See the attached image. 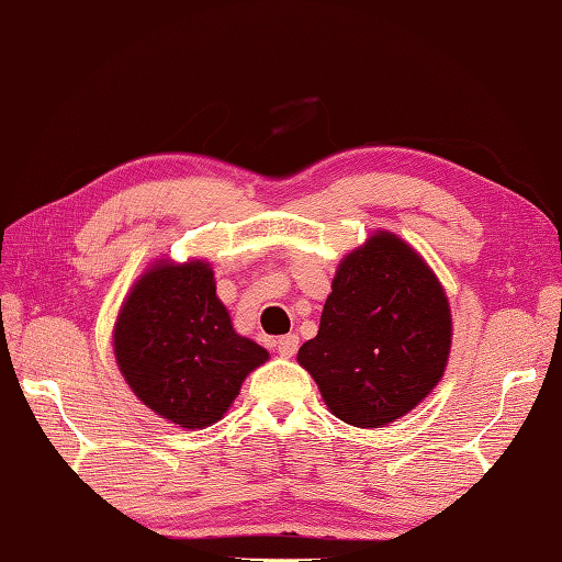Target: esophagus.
<instances>
[{
    "mask_svg": "<svg viewBox=\"0 0 562 562\" xmlns=\"http://www.w3.org/2000/svg\"><path fill=\"white\" fill-rule=\"evenodd\" d=\"M297 345H301V341H297V335H285V337H281V339L277 341L279 353H281L283 359H291L293 353L297 351Z\"/></svg>",
    "mask_w": 562,
    "mask_h": 562,
    "instance_id": "34e87169",
    "label": "esophagus"
}]
</instances>
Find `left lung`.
Masks as SVG:
<instances>
[{
  "label": "left lung",
  "mask_w": 562,
  "mask_h": 562,
  "mask_svg": "<svg viewBox=\"0 0 562 562\" xmlns=\"http://www.w3.org/2000/svg\"><path fill=\"white\" fill-rule=\"evenodd\" d=\"M451 337V305L437 273L403 237L375 231L339 261L317 335L297 349V363L331 415L378 429L439 385Z\"/></svg>",
  "instance_id": "1"
}]
</instances>
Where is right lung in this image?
I'll list each match as a JSON object with an SVG mask.
<instances>
[{"instance_id": "add662e5", "label": "right lung", "mask_w": 562, "mask_h": 562, "mask_svg": "<svg viewBox=\"0 0 562 562\" xmlns=\"http://www.w3.org/2000/svg\"><path fill=\"white\" fill-rule=\"evenodd\" d=\"M113 353L135 397L181 429L215 425L269 351L233 327L205 259H157L113 325Z\"/></svg>"}]
</instances>
